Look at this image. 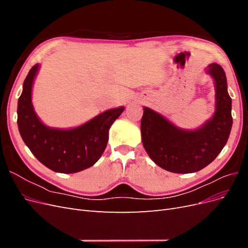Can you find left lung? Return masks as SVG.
I'll list each match as a JSON object with an SVG mask.
<instances>
[{
    "instance_id": "1",
    "label": "left lung",
    "mask_w": 248,
    "mask_h": 248,
    "mask_svg": "<svg viewBox=\"0 0 248 248\" xmlns=\"http://www.w3.org/2000/svg\"><path fill=\"white\" fill-rule=\"evenodd\" d=\"M205 71L214 80L215 111L199 128H180L159 112L144 107L142 145L150 158L163 170L177 174L199 171L211 163L227 144L232 118L226 73L216 63L207 66Z\"/></svg>"
}]
</instances>
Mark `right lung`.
Instances as JSON below:
<instances>
[{
  "instance_id": "add662e5",
  "label": "right lung",
  "mask_w": 248,
  "mask_h": 248,
  "mask_svg": "<svg viewBox=\"0 0 248 248\" xmlns=\"http://www.w3.org/2000/svg\"><path fill=\"white\" fill-rule=\"evenodd\" d=\"M39 68L36 64L29 71L18 98L17 125L22 140L37 159L56 172L73 174L92 167L107 148L111 124L125 108L106 110L69 129L46 126L32 103V88Z\"/></svg>"
}]
</instances>
